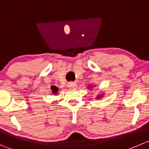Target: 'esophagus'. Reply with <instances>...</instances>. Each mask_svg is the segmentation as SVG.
I'll return each mask as SVG.
<instances>
[{
  "label": "esophagus",
  "mask_w": 149,
  "mask_h": 149,
  "mask_svg": "<svg viewBox=\"0 0 149 149\" xmlns=\"http://www.w3.org/2000/svg\"><path fill=\"white\" fill-rule=\"evenodd\" d=\"M77 86L75 83H73V82H70V83H68V87L71 88H75V86Z\"/></svg>",
  "instance_id": "esophagus-1"
}]
</instances>
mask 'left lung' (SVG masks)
<instances>
[{"instance_id":"8db88e82","label":"left lung","mask_w":149,"mask_h":149,"mask_svg":"<svg viewBox=\"0 0 149 149\" xmlns=\"http://www.w3.org/2000/svg\"><path fill=\"white\" fill-rule=\"evenodd\" d=\"M100 97H97V98H100Z\"/></svg>"}]
</instances>
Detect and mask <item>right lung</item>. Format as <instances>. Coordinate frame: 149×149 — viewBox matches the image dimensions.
Instances as JSON below:
<instances>
[{"label": "right lung", "instance_id": "1", "mask_svg": "<svg viewBox=\"0 0 149 149\" xmlns=\"http://www.w3.org/2000/svg\"><path fill=\"white\" fill-rule=\"evenodd\" d=\"M51 89H52V93H57L58 88L56 87H55V86H52V87H51Z\"/></svg>", "mask_w": 149, "mask_h": 149}]
</instances>
